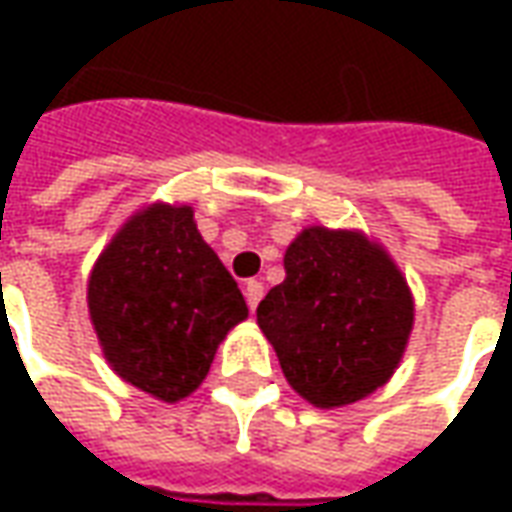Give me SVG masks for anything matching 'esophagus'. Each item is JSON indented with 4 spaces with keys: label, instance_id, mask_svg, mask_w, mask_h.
<instances>
[{
    "label": "esophagus",
    "instance_id": "34e87169",
    "mask_svg": "<svg viewBox=\"0 0 512 512\" xmlns=\"http://www.w3.org/2000/svg\"><path fill=\"white\" fill-rule=\"evenodd\" d=\"M244 293H246V304L255 310L257 304H260V299H263V282L260 279H249L244 285Z\"/></svg>",
    "mask_w": 512,
    "mask_h": 512
}]
</instances>
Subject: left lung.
I'll list each match as a JSON object with an SVG mask.
<instances>
[{
    "label": "left lung",
    "mask_w": 512,
    "mask_h": 512,
    "mask_svg": "<svg viewBox=\"0 0 512 512\" xmlns=\"http://www.w3.org/2000/svg\"><path fill=\"white\" fill-rule=\"evenodd\" d=\"M285 274L257 304V323L290 386L334 408L386 384L408 343L414 301L384 249L359 233L310 227L288 246Z\"/></svg>",
    "instance_id": "obj_1"
}]
</instances>
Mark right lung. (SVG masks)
I'll return each instance as SVG.
<instances>
[{"mask_svg":"<svg viewBox=\"0 0 512 512\" xmlns=\"http://www.w3.org/2000/svg\"><path fill=\"white\" fill-rule=\"evenodd\" d=\"M87 301L117 376L167 403L200 386L216 345L249 312L186 205L134 216L98 257Z\"/></svg>","mask_w":512,"mask_h":512,"instance_id":"right-lung-1","label":"right lung"}]
</instances>
